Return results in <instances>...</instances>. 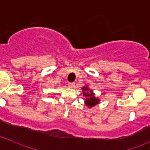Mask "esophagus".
Returning <instances> with one entry per match:
<instances>
[{"mask_svg":"<svg viewBox=\"0 0 150 150\" xmlns=\"http://www.w3.org/2000/svg\"><path fill=\"white\" fill-rule=\"evenodd\" d=\"M68 86H69V88H72L75 87V83H69L68 84Z\"/></svg>","mask_w":150,"mask_h":150,"instance_id":"obj_1","label":"esophagus"}]
</instances>
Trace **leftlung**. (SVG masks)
<instances>
[{
    "instance_id": "1",
    "label": "left lung",
    "mask_w": 150,
    "mask_h": 150,
    "mask_svg": "<svg viewBox=\"0 0 150 150\" xmlns=\"http://www.w3.org/2000/svg\"><path fill=\"white\" fill-rule=\"evenodd\" d=\"M82 90L83 96L86 97L85 104H86L88 107H93V106L96 105L97 104H99V99L95 97V94L93 93L92 90H91L88 86H83V87L82 88Z\"/></svg>"
}]
</instances>
